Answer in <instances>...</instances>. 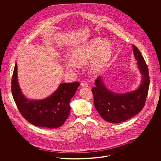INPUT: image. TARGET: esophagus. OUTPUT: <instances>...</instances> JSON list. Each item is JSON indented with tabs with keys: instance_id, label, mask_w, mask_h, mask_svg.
<instances>
[{
	"instance_id": "esophagus-1",
	"label": "esophagus",
	"mask_w": 161,
	"mask_h": 161,
	"mask_svg": "<svg viewBox=\"0 0 161 161\" xmlns=\"http://www.w3.org/2000/svg\"><path fill=\"white\" fill-rule=\"evenodd\" d=\"M81 86L82 87H88V85H87V83H86L85 82H83V83H81Z\"/></svg>"
}]
</instances>
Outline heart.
Returning a JSON list of instances; mask_svg holds the SVG:
<instances>
[{
    "instance_id": "heart-1",
    "label": "heart",
    "mask_w": 161,
    "mask_h": 161,
    "mask_svg": "<svg viewBox=\"0 0 161 161\" xmlns=\"http://www.w3.org/2000/svg\"><path fill=\"white\" fill-rule=\"evenodd\" d=\"M112 53V46L100 38H95L84 46L74 49L70 55L72 61L64 63L65 68L74 70L75 65L82 67L92 61L89 72L92 75H98L106 65Z\"/></svg>"
}]
</instances>
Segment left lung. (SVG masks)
I'll list each match as a JSON object with an SVG mask.
<instances>
[{
	"label": "left lung",
	"mask_w": 161,
	"mask_h": 161,
	"mask_svg": "<svg viewBox=\"0 0 161 161\" xmlns=\"http://www.w3.org/2000/svg\"><path fill=\"white\" fill-rule=\"evenodd\" d=\"M135 57L138 60V68L142 75V82L139 88L127 93L117 94L109 91L103 83L102 77L95 81L92 89L93 103L101 116L107 122L119 123L138 114L145 106L148 95L150 78L146 61L138 47L132 45Z\"/></svg>",
	"instance_id": "8db88e82"
}]
</instances>
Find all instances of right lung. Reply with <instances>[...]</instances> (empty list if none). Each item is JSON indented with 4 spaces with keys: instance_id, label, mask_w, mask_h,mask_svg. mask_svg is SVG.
<instances>
[{
    "instance_id": "1",
    "label": "right lung",
    "mask_w": 161,
    "mask_h": 161,
    "mask_svg": "<svg viewBox=\"0 0 161 161\" xmlns=\"http://www.w3.org/2000/svg\"><path fill=\"white\" fill-rule=\"evenodd\" d=\"M17 70L15 63L11 80V92L17 107L23 118L40 127L56 129L61 126L69 116V101L75 95L80 83H62L46 99L29 100L24 97L19 87Z\"/></svg>"
}]
</instances>
